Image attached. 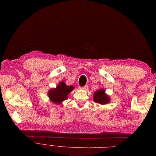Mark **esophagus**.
I'll use <instances>...</instances> for the list:
<instances>
[{"label":"esophagus","instance_id":"34e87169","mask_svg":"<svg viewBox=\"0 0 156 156\" xmlns=\"http://www.w3.org/2000/svg\"><path fill=\"white\" fill-rule=\"evenodd\" d=\"M88 88H89V86H84V87H80V90H85V91H87V90H88Z\"/></svg>","mask_w":156,"mask_h":156}]
</instances>
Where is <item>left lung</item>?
Returning <instances> with one entry per match:
<instances>
[{
  "label": "left lung",
  "instance_id": "left-lung-1",
  "mask_svg": "<svg viewBox=\"0 0 156 156\" xmlns=\"http://www.w3.org/2000/svg\"><path fill=\"white\" fill-rule=\"evenodd\" d=\"M93 100L99 104L106 105L110 101V97L105 93L104 89L100 88L94 93Z\"/></svg>",
  "mask_w": 156,
  "mask_h": 156
}]
</instances>
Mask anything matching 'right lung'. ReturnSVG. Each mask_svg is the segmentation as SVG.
Instances as JSON below:
<instances>
[{"instance_id":"1","label":"right lung","mask_w":156,"mask_h":156,"mask_svg":"<svg viewBox=\"0 0 156 156\" xmlns=\"http://www.w3.org/2000/svg\"><path fill=\"white\" fill-rule=\"evenodd\" d=\"M74 90V86H67L64 80H62L56 88H51L48 91V95L51 102L56 105H60L65 100L68 99L69 93Z\"/></svg>"}]
</instances>
